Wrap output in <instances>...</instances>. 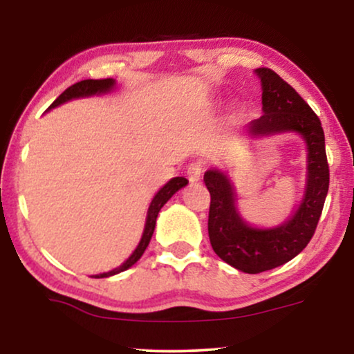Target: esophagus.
I'll return each mask as SVG.
<instances>
[{
  "label": "esophagus",
  "mask_w": 354,
  "mask_h": 354,
  "mask_svg": "<svg viewBox=\"0 0 354 354\" xmlns=\"http://www.w3.org/2000/svg\"><path fill=\"white\" fill-rule=\"evenodd\" d=\"M203 176V166L200 162H193L187 167V177L190 182H198Z\"/></svg>",
  "instance_id": "1"
}]
</instances>
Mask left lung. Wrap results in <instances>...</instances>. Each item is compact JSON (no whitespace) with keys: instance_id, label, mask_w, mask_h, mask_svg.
<instances>
[{"instance_id":"obj_1","label":"left lung","mask_w":354,"mask_h":354,"mask_svg":"<svg viewBox=\"0 0 354 354\" xmlns=\"http://www.w3.org/2000/svg\"><path fill=\"white\" fill-rule=\"evenodd\" d=\"M263 86V115L251 120V137L297 132L306 142L308 174L304 196L295 214L272 229H256L236 209L235 188L224 172L211 169L205 174L209 190V232L214 253L232 268L259 274L279 268L306 248L313 239L328 192L326 137L321 120L309 104L279 74L268 67L256 69Z\"/></svg>"}]
</instances>
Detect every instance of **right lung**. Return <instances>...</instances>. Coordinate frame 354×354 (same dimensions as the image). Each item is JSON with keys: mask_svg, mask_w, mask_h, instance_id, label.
Instances as JSON below:
<instances>
[{"mask_svg": "<svg viewBox=\"0 0 354 354\" xmlns=\"http://www.w3.org/2000/svg\"><path fill=\"white\" fill-rule=\"evenodd\" d=\"M114 85H115V80H113V79H100V80L88 79V80L77 82V84L69 86V88H67L66 91H62V93L57 96L55 101H53V104L48 109L56 108V106L66 103V101L75 100V98H85V96L108 93V91H111V90L114 88ZM187 183H188V180H187L185 177H174V178H171V180H169L166 185H164L161 190H159L156 195H154L153 200H151V205H149V207H148L147 222H145V229H143L142 240H140V243H138L137 248H135L133 253L130 254L129 258L125 259L124 263L119 266V268L109 270V272L91 275V277H95V279L111 277V275L124 272V270H127L129 268H132V266L137 263L140 258H142V254L145 253V250H147L149 240H151L153 232H154V225H156V217L159 214V211H161V207L166 205L169 200H171L174 193H177L178 190H180V188L185 187Z\"/></svg>", "mask_w": 354, "mask_h": 354, "instance_id": "add662e5", "label": "right lung"}]
</instances>
